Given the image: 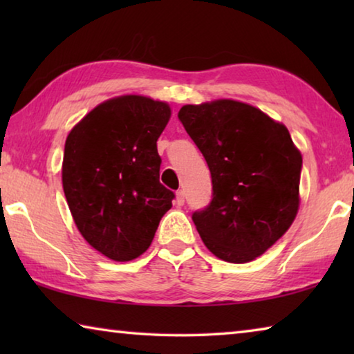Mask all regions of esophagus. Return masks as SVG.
<instances>
[{
  "instance_id": "34e87169",
  "label": "esophagus",
  "mask_w": 354,
  "mask_h": 354,
  "mask_svg": "<svg viewBox=\"0 0 354 354\" xmlns=\"http://www.w3.org/2000/svg\"><path fill=\"white\" fill-rule=\"evenodd\" d=\"M184 201H185V198H184V192H183V190L176 192V205H178V206H183Z\"/></svg>"
}]
</instances>
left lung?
Wrapping results in <instances>:
<instances>
[{
    "label": "left lung",
    "mask_w": 354,
    "mask_h": 354,
    "mask_svg": "<svg viewBox=\"0 0 354 354\" xmlns=\"http://www.w3.org/2000/svg\"><path fill=\"white\" fill-rule=\"evenodd\" d=\"M178 118L211 170L212 200L192 214L203 242L226 262L256 259L298 212L303 159L289 131L234 100L183 106Z\"/></svg>",
    "instance_id": "obj_1"
}]
</instances>
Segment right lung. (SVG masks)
I'll list each match as a JSON object with an SVG mask.
<instances>
[{
	"label": "right lung",
	"mask_w": 354,
	"mask_h": 354,
	"mask_svg": "<svg viewBox=\"0 0 354 354\" xmlns=\"http://www.w3.org/2000/svg\"><path fill=\"white\" fill-rule=\"evenodd\" d=\"M162 101L124 95L98 104L70 131L62 184L82 237L112 261H133L153 242L175 194L159 181Z\"/></svg>",
	"instance_id": "right-lung-1"
}]
</instances>
